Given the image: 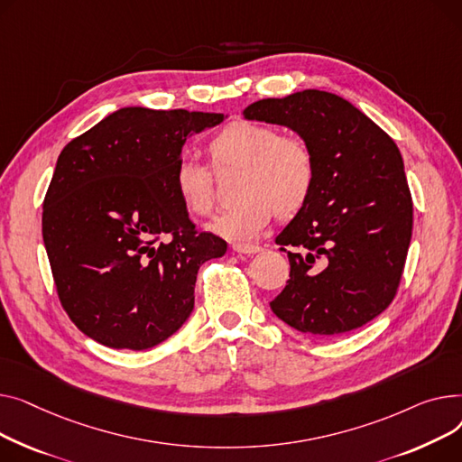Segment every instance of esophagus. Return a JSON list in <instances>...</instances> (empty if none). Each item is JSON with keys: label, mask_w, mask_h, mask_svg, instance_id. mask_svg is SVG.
I'll return each mask as SVG.
<instances>
[{"label": "esophagus", "mask_w": 462, "mask_h": 462, "mask_svg": "<svg viewBox=\"0 0 462 462\" xmlns=\"http://www.w3.org/2000/svg\"><path fill=\"white\" fill-rule=\"evenodd\" d=\"M233 250L236 254H244V255H255V254L263 252V248L257 246V244H233Z\"/></svg>", "instance_id": "obj_1"}]
</instances>
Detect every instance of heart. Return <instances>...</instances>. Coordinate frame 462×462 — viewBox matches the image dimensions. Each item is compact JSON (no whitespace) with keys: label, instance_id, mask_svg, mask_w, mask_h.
Instances as JSON below:
<instances>
[{"label":"heart","instance_id":"heart-1","mask_svg":"<svg viewBox=\"0 0 462 462\" xmlns=\"http://www.w3.org/2000/svg\"><path fill=\"white\" fill-rule=\"evenodd\" d=\"M208 152L216 168H242L235 207L220 212L208 229L233 242L259 236L274 212L291 216L310 198L315 179V164L308 145L276 128L235 121L214 135ZM175 189L182 205L198 216L214 208V179L208 166L198 160H180L175 175Z\"/></svg>","mask_w":462,"mask_h":462}]
</instances>
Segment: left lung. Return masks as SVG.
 Wrapping results in <instances>:
<instances>
[{"instance_id": "1", "label": "left lung", "mask_w": 462, "mask_h": 462, "mask_svg": "<svg viewBox=\"0 0 462 462\" xmlns=\"http://www.w3.org/2000/svg\"><path fill=\"white\" fill-rule=\"evenodd\" d=\"M242 116L291 128L315 164L308 201L276 236L291 274L270 310L317 337L364 327L393 300L412 236L395 142L355 104L319 89L257 100Z\"/></svg>"}]
</instances>
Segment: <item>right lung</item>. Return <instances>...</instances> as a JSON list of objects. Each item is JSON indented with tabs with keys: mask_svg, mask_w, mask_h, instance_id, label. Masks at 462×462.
<instances>
[{
	"mask_svg": "<svg viewBox=\"0 0 462 462\" xmlns=\"http://www.w3.org/2000/svg\"><path fill=\"white\" fill-rule=\"evenodd\" d=\"M226 119L128 106L61 151L42 238L60 300L88 337L145 350L192 315L198 270L227 244L196 231L173 175L186 140Z\"/></svg>",
	"mask_w": 462,
	"mask_h": 462,
	"instance_id": "obj_1",
	"label": "right lung"
}]
</instances>
